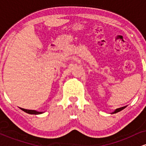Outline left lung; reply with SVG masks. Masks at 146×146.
<instances>
[{"label":"left lung","mask_w":146,"mask_h":146,"mask_svg":"<svg viewBox=\"0 0 146 146\" xmlns=\"http://www.w3.org/2000/svg\"><path fill=\"white\" fill-rule=\"evenodd\" d=\"M126 106H125L121 107V108H117V109H115V110H114V111L113 112V113H111V114H115V113H118V112L121 111V110H123V109H124V108H125V107H126Z\"/></svg>","instance_id":"obj_1"}]
</instances>
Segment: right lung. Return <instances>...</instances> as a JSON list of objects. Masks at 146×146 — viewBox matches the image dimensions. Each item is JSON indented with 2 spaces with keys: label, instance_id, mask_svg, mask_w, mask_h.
<instances>
[{
  "label": "right lung",
  "instance_id": "add662e5",
  "mask_svg": "<svg viewBox=\"0 0 146 146\" xmlns=\"http://www.w3.org/2000/svg\"><path fill=\"white\" fill-rule=\"evenodd\" d=\"M22 110L25 112V113H28V114H31V115H40V114H42L44 112H40L38 111V110H28V109H25V108H20Z\"/></svg>",
  "mask_w": 146,
  "mask_h": 146
}]
</instances>
